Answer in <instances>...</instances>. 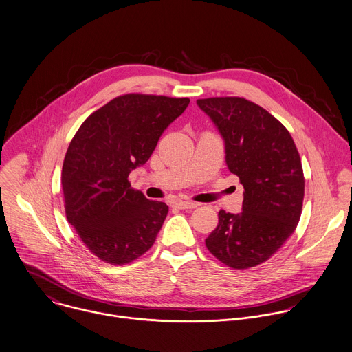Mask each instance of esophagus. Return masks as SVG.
<instances>
[{"label":"esophagus","instance_id":"obj_1","mask_svg":"<svg viewBox=\"0 0 352 352\" xmlns=\"http://www.w3.org/2000/svg\"><path fill=\"white\" fill-rule=\"evenodd\" d=\"M175 206L179 209H195V208H198V204L188 202V201H176Z\"/></svg>","mask_w":352,"mask_h":352}]
</instances>
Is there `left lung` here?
I'll use <instances>...</instances> for the list:
<instances>
[{"instance_id":"left-lung-1","label":"left lung","mask_w":352,"mask_h":352,"mask_svg":"<svg viewBox=\"0 0 352 352\" xmlns=\"http://www.w3.org/2000/svg\"><path fill=\"white\" fill-rule=\"evenodd\" d=\"M197 104L219 128L227 166L244 187L243 212L220 210L206 247L230 267L256 266L285 243L299 223L305 177L298 148L288 129L251 101L214 97Z\"/></svg>"}]
</instances>
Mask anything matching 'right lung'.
Returning a JSON list of instances; mask_svg holds the SVG:
<instances>
[{
  "label": "right lung",
  "instance_id": "1",
  "mask_svg": "<svg viewBox=\"0 0 352 352\" xmlns=\"http://www.w3.org/2000/svg\"><path fill=\"white\" fill-rule=\"evenodd\" d=\"M188 98L125 94L85 120L67 150L61 186L68 223L101 261L124 265L155 241L169 208L128 182Z\"/></svg>",
  "mask_w": 352,
  "mask_h": 352
}]
</instances>
